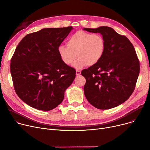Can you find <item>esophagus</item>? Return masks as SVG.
I'll return each mask as SVG.
<instances>
[{
  "label": "esophagus",
  "instance_id": "esophagus-1",
  "mask_svg": "<svg viewBox=\"0 0 150 150\" xmlns=\"http://www.w3.org/2000/svg\"><path fill=\"white\" fill-rule=\"evenodd\" d=\"M81 74V71L79 70H76V75H79Z\"/></svg>",
  "mask_w": 150,
  "mask_h": 150
}]
</instances>
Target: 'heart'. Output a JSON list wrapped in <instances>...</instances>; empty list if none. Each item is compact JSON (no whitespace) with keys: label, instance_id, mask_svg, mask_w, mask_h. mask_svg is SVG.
Returning a JSON list of instances; mask_svg holds the SVG:
<instances>
[{"label":"heart","instance_id":"b5f03b06","mask_svg":"<svg viewBox=\"0 0 150 150\" xmlns=\"http://www.w3.org/2000/svg\"><path fill=\"white\" fill-rule=\"evenodd\" d=\"M67 47L59 45L58 54L61 61L69 66L78 60L74 66L81 69L84 66H93L101 60L106 50V42L103 36L99 33L92 34L84 31H78L67 39Z\"/></svg>","mask_w":150,"mask_h":150}]
</instances>
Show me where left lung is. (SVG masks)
<instances>
[{"label": "left lung", "mask_w": 150, "mask_h": 150, "mask_svg": "<svg viewBox=\"0 0 150 150\" xmlns=\"http://www.w3.org/2000/svg\"><path fill=\"white\" fill-rule=\"evenodd\" d=\"M84 30L100 33L106 42V50L101 60L81 71L86 78L85 97L97 109L115 108L127 101L136 87L140 62L134 47L127 37L111 27Z\"/></svg>", "instance_id": "obj_1"}]
</instances>
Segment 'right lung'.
<instances>
[{
    "label": "right lung",
    "instance_id": "1",
    "mask_svg": "<svg viewBox=\"0 0 150 150\" xmlns=\"http://www.w3.org/2000/svg\"><path fill=\"white\" fill-rule=\"evenodd\" d=\"M72 27L47 28L26 35L11 59L10 71L18 97L36 109L57 107L74 81L76 70L64 64L58 48Z\"/></svg>",
    "mask_w": 150,
    "mask_h": 150
}]
</instances>
